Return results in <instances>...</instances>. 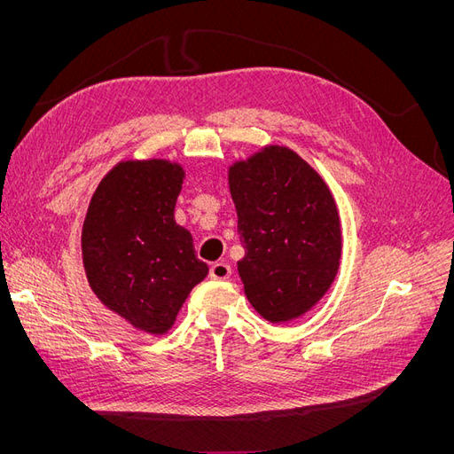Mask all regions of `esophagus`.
Segmentation results:
<instances>
[{"label":"esophagus","instance_id":"obj_1","mask_svg":"<svg viewBox=\"0 0 454 454\" xmlns=\"http://www.w3.org/2000/svg\"><path fill=\"white\" fill-rule=\"evenodd\" d=\"M210 277L215 280H227L231 277V267L225 261H217V263L210 267Z\"/></svg>","mask_w":454,"mask_h":454}]
</instances>
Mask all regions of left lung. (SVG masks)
Here are the masks:
<instances>
[{"mask_svg":"<svg viewBox=\"0 0 454 454\" xmlns=\"http://www.w3.org/2000/svg\"><path fill=\"white\" fill-rule=\"evenodd\" d=\"M252 307L272 324L307 314L335 282L342 254L337 202L322 176L286 145H265L227 170Z\"/></svg>","mask_w":454,"mask_h":454,"instance_id":"8db88e82","label":"left lung"}]
</instances>
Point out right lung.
Wrapping results in <instances>:
<instances>
[{
  "label": "right lung",
  "mask_w": 454,
  "mask_h": 454,
  "mask_svg": "<svg viewBox=\"0 0 454 454\" xmlns=\"http://www.w3.org/2000/svg\"><path fill=\"white\" fill-rule=\"evenodd\" d=\"M185 170L170 159L119 160L96 187L81 231L92 294L138 332L168 333L208 265L174 208Z\"/></svg>",
  "instance_id": "right-lung-1"
}]
</instances>
